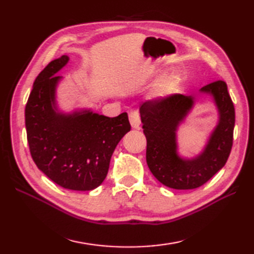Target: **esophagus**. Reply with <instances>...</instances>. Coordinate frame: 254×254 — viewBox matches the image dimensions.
Masks as SVG:
<instances>
[{
  "label": "esophagus",
  "instance_id": "34e87169",
  "mask_svg": "<svg viewBox=\"0 0 254 254\" xmlns=\"http://www.w3.org/2000/svg\"><path fill=\"white\" fill-rule=\"evenodd\" d=\"M128 119H130V123L133 128H139L141 126V118H139V113L135 110H132L128 112Z\"/></svg>",
  "mask_w": 254,
  "mask_h": 254
}]
</instances>
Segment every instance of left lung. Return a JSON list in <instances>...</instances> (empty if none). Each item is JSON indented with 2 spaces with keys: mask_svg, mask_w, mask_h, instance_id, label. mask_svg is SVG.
<instances>
[{
  "mask_svg": "<svg viewBox=\"0 0 254 254\" xmlns=\"http://www.w3.org/2000/svg\"><path fill=\"white\" fill-rule=\"evenodd\" d=\"M209 95L218 111L216 127L203 150L195 157L178 153L177 131L193 109L196 96L171 95L147 101L139 108L147 139L146 161L150 172L164 186L176 190L196 189L207 182L227 161L235 127V108L224 80H216L198 90Z\"/></svg>",
  "mask_w": 254,
  "mask_h": 254,
  "instance_id": "8db88e82",
  "label": "left lung"
}]
</instances>
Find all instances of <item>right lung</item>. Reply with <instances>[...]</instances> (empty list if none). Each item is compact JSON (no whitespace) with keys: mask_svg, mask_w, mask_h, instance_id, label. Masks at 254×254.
<instances>
[{"mask_svg":"<svg viewBox=\"0 0 254 254\" xmlns=\"http://www.w3.org/2000/svg\"><path fill=\"white\" fill-rule=\"evenodd\" d=\"M69 58L51 61L35 79L25 109L31 157L53 182L74 191H90L107 177L118 143L131 130L127 113L105 117L90 109L65 113L57 104V73Z\"/></svg>","mask_w":254,"mask_h":254,"instance_id":"1","label":"right lung"}]
</instances>
